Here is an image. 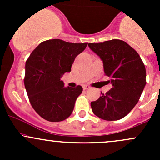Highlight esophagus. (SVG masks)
I'll return each instance as SVG.
<instances>
[{
  "label": "esophagus",
  "instance_id": "1",
  "mask_svg": "<svg viewBox=\"0 0 160 160\" xmlns=\"http://www.w3.org/2000/svg\"><path fill=\"white\" fill-rule=\"evenodd\" d=\"M83 90H88V89H90V87L89 86V85H83Z\"/></svg>",
  "mask_w": 160,
  "mask_h": 160
}]
</instances>
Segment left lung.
<instances>
[{"instance_id":"8db88e82","label":"left lung","mask_w":160,"mask_h":160,"mask_svg":"<svg viewBox=\"0 0 160 160\" xmlns=\"http://www.w3.org/2000/svg\"><path fill=\"white\" fill-rule=\"evenodd\" d=\"M88 46L104 63L112 88L90 103L92 111L106 121L126 116L138 103L146 83V67L138 53L120 39L89 43Z\"/></svg>"}]
</instances>
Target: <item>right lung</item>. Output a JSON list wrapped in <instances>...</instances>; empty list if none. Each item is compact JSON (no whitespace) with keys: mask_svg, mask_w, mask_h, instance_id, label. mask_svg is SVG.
Wrapping results in <instances>:
<instances>
[{"mask_svg":"<svg viewBox=\"0 0 160 160\" xmlns=\"http://www.w3.org/2000/svg\"><path fill=\"white\" fill-rule=\"evenodd\" d=\"M87 46V42L49 39L40 43L30 54L25 63L24 83L31 105L42 118L58 122L72 114L83 88H65L60 78L70 72L75 58Z\"/></svg>","mask_w":160,"mask_h":160,"instance_id":"1","label":"right lung"}]
</instances>
